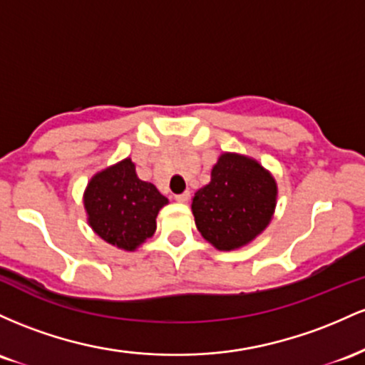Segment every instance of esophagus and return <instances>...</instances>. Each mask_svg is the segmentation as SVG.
I'll return each mask as SVG.
<instances>
[{"mask_svg": "<svg viewBox=\"0 0 365 365\" xmlns=\"http://www.w3.org/2000/svg\"><path fill=\"white\" fill-rule=\"evenodd\" d=\"M190 200V191H184L181 195H175V202L179 203H186Z\"/></svg>", "mask_w": 365, "mask_h": 365, "instance_id": "1", "label": "esophagus"}]
</instances>
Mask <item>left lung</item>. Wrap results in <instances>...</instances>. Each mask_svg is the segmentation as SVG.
I'll return each instance as SVG.
<instances>
[{
	"label": "left lung",
	"instance_id": "obj_1",
	"mask_svg": "<svg viewBox=\"0 0 365 365\" xmlns=\"http://www.w3.org/2000/svg\"><path fill=\"white\" fill-rule=\"evenodd\" d=\"M277 205L274 175L248 155L224 151L210 182L191 202L196 229L212 247L231 252L247 247L271 224Z\"/></svg>",
	"mask_w": 365,
	"mask_h": 365
}]
</instances>
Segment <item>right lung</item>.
I'll list each match as a JSON object with an SVG mask.
<instances>
[{"instance_id": "obj_1", "label": "right lung", "mask_w": 365, "mask_h": 365, "mask_svg": "<svg viewBox=\"0 0 365 365\" xmlns=\"http://www.w3.org/2000/svg\"><path fill=\"white\" fill-rule=\"evenodd\" d=\"M89 227L105 243L134 252L155 235L158 212L169 203L157 186L141 181L130 158L96 172L84 190Z\"/></svg>"}]
</instances>
